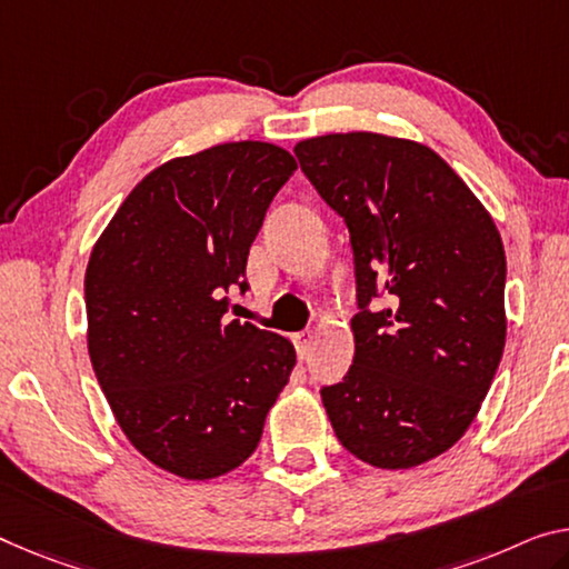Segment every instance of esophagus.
Here are the masks:
<instances>
[{"mask_svg":"<svg viewBox=\"0 0 569 569\" xmlns=\"http://www.w3.org/2000/svg\"><path fill=\"white\" fill-rule=\"evenodd\" d=\"M292 343H295L297 356L305 358L310 351V346H312V333H310V330H300V333L292 336Z\"/></svg>","mask_w":569,"mask_h":569,"instance_id":"esophagus-1","label":"esophagus"}]
</instances>
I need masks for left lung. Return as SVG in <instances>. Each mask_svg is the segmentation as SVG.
Listing matches in <instances>:
<instances>
[{
	"label": "left lung",
	"mask_w": 569,
	"mask_h": 569,
	"mask_svg": "<svg viewBox=\"0 0 569 569\" xmlns=\"http://www.w3.org/2000/svg\"><path fill=\"white\" fill-rule=\"evenodd\" d=\"M353 251V366L320 389L336 437L415 468L473 422L506 343V254L486 208L430 147L371 132L295 147Z\"/></svg>",
	"instance_id": "1"
}]
</instances>
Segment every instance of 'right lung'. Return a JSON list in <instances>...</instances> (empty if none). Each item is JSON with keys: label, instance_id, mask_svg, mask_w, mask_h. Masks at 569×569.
Returning <instances> with one entry per match:
<instances>
[{"label": "right lung", "instance_id": "right-lung-1", "mask_svg": "<svg viewBox=\"0 0 569 569\" xmlns=\"http://www.w3.org/2000/svg\"><path fill=\"white\" fill-rule=\"evenodd\" d=\"M295 170L267 142L178 157L139 182L91 251L96 379L129 442L180 478L239 468L290 381V340L231 318L229 292H249V249Z\"/></svg>", "mask_w": 569, "mask_h": 569}]
</instances>
